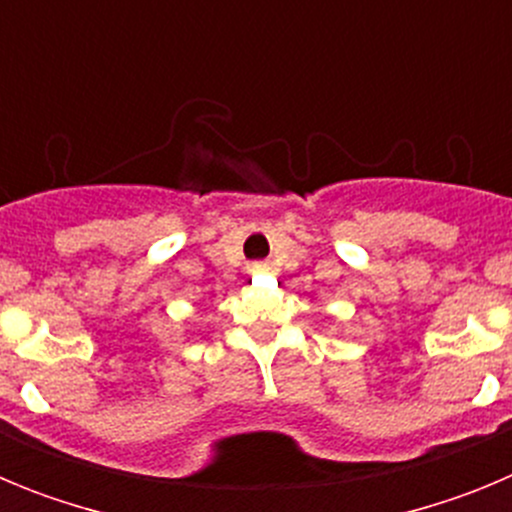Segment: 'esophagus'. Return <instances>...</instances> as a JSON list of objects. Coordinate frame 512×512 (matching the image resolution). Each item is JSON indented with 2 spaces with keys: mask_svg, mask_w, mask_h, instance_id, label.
<instances>
[{
  "mask_svg": "<svg viewBox=\"0 0 512 512\" xmlns=\"http://www.w3.org/2000/svg\"><path fill=\"white\" fill-rule=\"evenodd\" d=\"M261 271H266V266L264 264H256V266H251V269H248V274H261Z\"/></svg>",
  "mask_w": 512,
  "mask_h": 512,
  "instance_id": "34e87169",
  "label": "esophagus"
}]
</instances>
